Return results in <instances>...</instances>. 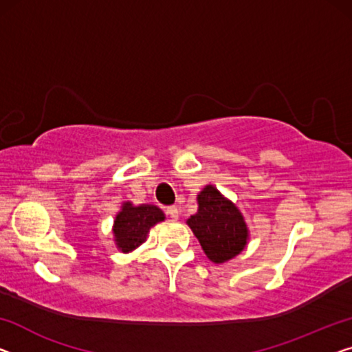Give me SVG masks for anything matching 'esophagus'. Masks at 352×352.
<instances>
[{"label":"esophagus","instance_id":"obj_1","mask_svg":"<svg viewBox=\"0 0 352 352\" xmlns=\"http://www.w3.org/2000/svg\"><path fill=\"white\" fill-rule=\"evenodd\" d=\"M166 214H167V217L177 219L178 214H180V212H178L177 206H169V207H166Z\"/></svg>","mask_w":352,"mask_h":352}]
</instances>
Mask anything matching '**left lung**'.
Segmentation results:
<instances>
[{"label":"left lung","mask_w":352,"mask_h":352,"mask_svg":"<svg viewBox=\"0 0 352 352\" xmlns=\"http://www.w3.org/2000/svg\"><path fill=\"white\" fill-rule=\"evenodd\" d=\"M199 210L188 219L210 261L221 264L245 248L248 229L242 213L213 186L204 188L197 196Z\"/></svg>","instance_id":"obj_1"}]
</instances>
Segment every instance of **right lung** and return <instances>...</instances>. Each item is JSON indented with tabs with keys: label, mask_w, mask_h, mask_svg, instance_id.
<instances>
[{
	"label": "right lung",
	"mask_w": 352,
	"mask_h": 352,
	"mask_svg": "<svg viewBox=\"0 0 352 352\" xmlns=\"http://www.w3.org/2000/svg\"><path fill=\"white\" fill-rule=\"evenodd\" d=\"M164 219V213L155 206L133 207L126 202L123 210L117 214L113 226L115 242L123 253L133 251L142 245L146 239V232L151 226Z\"/></svg>",
	"instance_id": "add662e5"
}]
</instances>
